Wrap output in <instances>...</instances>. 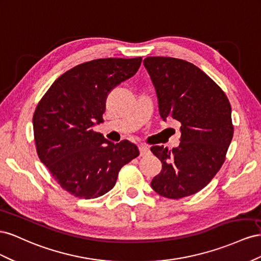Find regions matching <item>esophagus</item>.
Wrapping results in <instances>:
<instances>
[{"mask_svg": "<svg viewBox=\"0 0 261 261\" xmlns=\"http://www.w3.org/2000/svg\"><path fill=\"white\" fill-rule=\"evenodd\" d=\"M139 151H140L141 156H145L147 154H150V150H148V147H146L145 145H140Z\"/></svg>", "mask_w": 261, "mask_h": 261, "instance_id": "obj_1", "label": "esophagus"}]
</instances>
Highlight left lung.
I'll return each instance as SVG.
<instances>
[{"label": "left lung", "mask_w": 261, "mask_h": 261, "mask_svg": "<svg viewBox=\"0 0 261 261\" xmlns=\"http://www.w3.org/2000/svg\"><path fill=\"white\" fill-rule=\"evenodd\" d=\"M143 64L159 100L161 118L180 122V143L154 145L162 170L151 182L159 195L180 199L203 189L222 167L233 139L232 108L215 82L181 59L148 57Z\"/></svg>", "instance_id": "8db88e82"}]
</instances>
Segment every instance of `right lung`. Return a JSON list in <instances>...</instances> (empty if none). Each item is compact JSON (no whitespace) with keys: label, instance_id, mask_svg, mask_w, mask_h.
Segmentation results:
<instances>
[{"label":"right lung","instance_id":"right-lung-1","mask_svg":"<svg viewBox=\"0 0 261 261\" xmlns=\"http://www.w3.org/2000/svg\"><path fill=\"white\" fill-rule=\"evenodd\" d=\"M142 58L97 59L58 77L33 117L36 150L71 195L98 198L114 188L119 170L139 156L136 144L113 143L93 130L103 121L111 89L138 72Z\"/></svg>","mask_w":261,"mask_h":261}]
</instances>
